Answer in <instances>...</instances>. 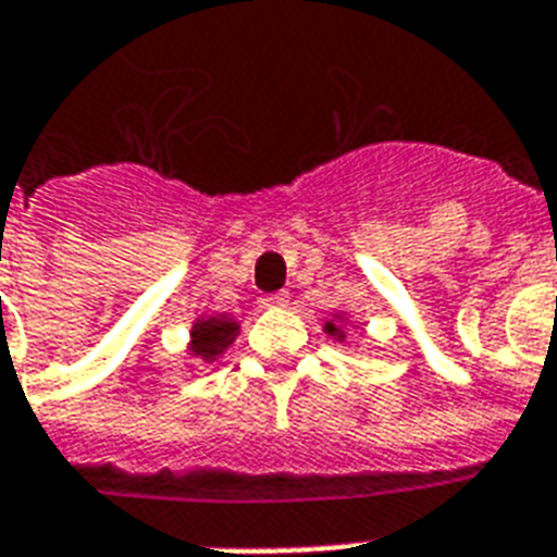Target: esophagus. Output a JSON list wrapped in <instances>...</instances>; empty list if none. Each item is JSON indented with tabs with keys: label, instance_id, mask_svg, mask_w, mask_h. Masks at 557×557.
<instances>
[{
	"label": "esophagus",
	"instance_id": "esophagus-1",
	"mask_svg": "<svg viewBox=\"0 0 557 557\" xmlns=\"http://www.w3.org/2000/svg\"><path fill=\"white\" fill-rule=\"evenodd\" d=\"M286 304H288L286 292H277V295H265L260 300V306H265V309H277V306H286Z\"/></svg>",
	"mask_w": 557,
	"mask_h": 557
}]
</instances>
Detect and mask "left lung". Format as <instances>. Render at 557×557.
Returning <instances> with one entry per match:
<instances>
[{
    "label": "left lung",
    "instance_id": "obj_1",
    "mask_svg": "<svg viewBox=\"0 0 557 557\" xmlns=\"http://www.w3.org/2000/svg\"><path fill=\"white\" fill-rule=\"evenodd\" d=\"M323 330H326V335H330V338H335V341L347 338V332H344V314L335 312V318H332V321L323 323Z\"/></svg>",
    "mask_w": 557,
    "mask_h": 557
}]
</instances>
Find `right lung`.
<instances>
[{
	"instance_id": "add662e5",
	"label": "right lung",
	"mask_w": 557,
	"mask_h": 557,
	"mask_svg": "<svg viewBox=\"0 0 557 557\" xmlns=\"http://www.w3.org/2000/svg\"><path fill=\"white\" fill-rule=\"evenodd\" d=\"M239 335V323L227 314H199L190 326V344L187 352L193 358H199L205 364H213L225 356V349L231 347Z\"/></svg>"
}]
</instances>
